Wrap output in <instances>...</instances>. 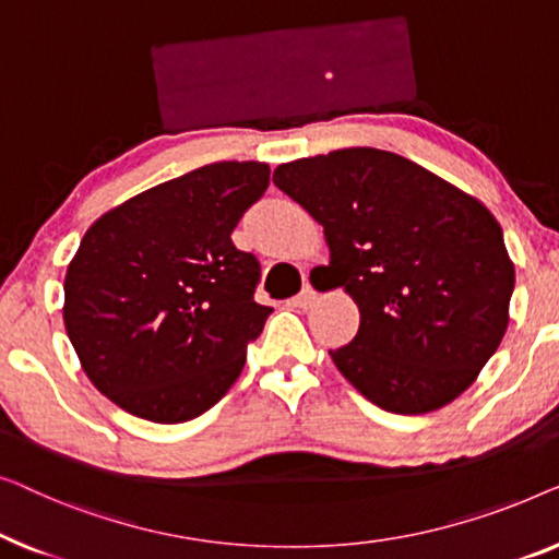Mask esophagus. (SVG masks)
<instances>
[{
	"label": "esophagus",
	"mask_w": 559,
	"mask_h": 559,
	"mask_svg": "<svg viewBox=\"0 0 559 559\" xmlns=\"http://www.w3.org/2000/svg\"><path fill=\"white\" fill-rule=\"evenodd\" d=\"M313 301H317V290L306 283V286L301 288V294L294 298V304L298 306V309H309V306H313Z\"/></svg>",
	"instance_id": "esophagus-1"
}]
</instances>
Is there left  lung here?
Masks as SVG:
<instances>
[{"label": "left lung", "mask_w": 559, "mask_h": 559, "mask_svg": "<svg viewBox=\"0 0 559 559\" xmlns=\"http://www.w3.org/2000/svg\"><path fill=\"white\" fill-rule=\"evenodd\" d=\"M273 182L324 225L332 278L359 306L355 340L329 349L340 372L388 413L459 397L509 324L514 265L491 212L369 146L281 164Z\"/></svg>", "instance_id": "8db88e82"}]
</instances>
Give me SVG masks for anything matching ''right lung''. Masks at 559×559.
<instances>
[{
	"label": "right lung",
	"instance_id": "1",
	"mask_svg": "<svg viewBox=\"0 0 559 559\" xmlns=\"http://www.w3.org/2000/svg\"><path fill=\"white\" fill-rule=\"evenodd\" d=\"M261 162H215L106 212L66 273V329L126 413L187 423L225 397L263 332L261 263L233 230L269 190Z\"/></svg>",
	"mask_w": 559,
	"mask_h": 559
}]
</instances>
